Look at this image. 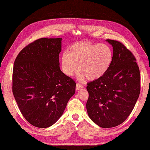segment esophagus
Instances as JSON below:
<instances>
[{"label": "esophagus", "mask_w": 150, "mask_h": 150, "mask_svg": "<svg viewBox=\"0 0 150 150\" xmlns=\"http://www.w3.org/2000/svg\"><path fill=\"white\" fill-rule=\"evenodd\" d=\"M84 86L83 85L81 84H79V83H77L76 84V90H79L80 89L83 88Z\"/></svg>", "instance_id": "34e87169"}]
</instances>
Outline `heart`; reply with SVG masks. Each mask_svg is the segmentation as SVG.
Listing matches in <instances>:
<instances>
[{
    "label": "heart",
    "instance_id": "heart-1",
    "mask_svg": "<svg viewBox=\"0 0 150 150\" xmlns=\"http://www.w3.org/2000/svg\"><path fill=\"white\" fill-rule=\"evenodd\" d=\"M113 58L112 48L105 43L77 42L61 58L62 72L68 76L73 75L78 68L79 79L87 78L96 80L103 76L110 68Z\"/></svg>",
    "mask_w": 150,
    "mask_h": 150
}]
</instances>
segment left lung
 <instances>
[{
  "mask_svg": "<svg viewBox=\"0 0 150 150\" xmlns=\"http://www.w3.org/2000/svg\"><path fill=\"white\" fill-rule=\"evenodd\" d=\"M107 42L113 47L111 66L103 76L86 86L88 116L103 128L124 122L135 106L141 89L139 69L134 55L119 41Z\"/></svg>",
  "mask_w": 150,
  "mask_h": 150,
  "instance_id": "obj_1",
  "label": "left lung"
}]
</instances>
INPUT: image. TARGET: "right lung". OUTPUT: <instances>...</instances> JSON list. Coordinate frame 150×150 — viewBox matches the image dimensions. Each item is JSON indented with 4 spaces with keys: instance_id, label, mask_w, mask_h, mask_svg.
<instances>
[{
    "instance_id": "1",
    "label": "right lung",
    "mask_w": 150,
    "mask_h": 150,
    "mask_svg": "<svg viewBox=\"0 0 150 150\" xmlns=\"http://www.w3.org/2000/svg\"><path fill=\"white\" fill-rule=\"evenodd\" d=\"M62 38H42L19 52L14 64L13 93L28 122L47 128L62 116L76 83L60 71Z\"/></svg>"
}]
</instances>
